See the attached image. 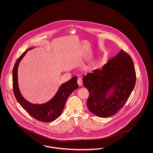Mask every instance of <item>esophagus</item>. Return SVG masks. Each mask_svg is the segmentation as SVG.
Returning a JSON list of instances; mask_svg holds the SVG:
<instances>
[{"label":"esophagus","mask_w":153,"mask_h":153,"mask_svg":"<svg viewBox=\"0 0 153 153\" xmlns=\"http://www.w3.org/2000/svg\"><path fill=\"white\" fill-rule=\"evenodd\" d=\"M77 83H78L79 86H82V84H83V82H82V79H81V78H79L78 79H77Z\"/></svg>","instance_id":"1"}]
</instances>
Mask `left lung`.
Listing matches in <instances>:
<instances>
[{"label": "left lung", "mask_w": 153, "mask_h": 153, "mask_svg": "<svg viewBox=\"0 0 153 153\" xmlns=\"http://www.w3.org/2000/svg\"><path fill=\"white\" fill-rule=\"evenodd\" d=\"M83 84L88 90V110L100 117L116 114L125 104L136 83L133 60L127 53H120L104 65L83 76Z\"/></svg>", "instance_id": "obj_1"}]
</instances>
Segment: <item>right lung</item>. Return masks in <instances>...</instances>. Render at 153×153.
<instances>
[{
	"instance_id": "right-lung-1",
	"label": "right lung",
	"mask_w": 153,
	"mask_h": 153,
	"mask_svg": "<svg viewBox=\"0 0 153 153\" xmlns=\"http://www.w3.org/2000/svg\"><path fill=\"white\" fill-rule=\"evenodd\" d=\"M31 47L23 53L15 63L13 69V88L14 96L19 104L28 113L35 119L43 122H49L56 120L62 114L65 102L71 94L78 88L77 76L60 85L56 95L49 101L42 104H35L26 100L20 93L18 83V68L19 64L27 51L32 49Z\"/></svg>"
}]
</instances>
